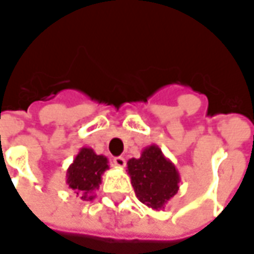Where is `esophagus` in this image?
I'll use <instances>...</instances> for the list:
<instances>
[{"label": "esophagus", "mask_w": 254, "mask_h": 254, "mask_svg": "<svg viewBox=\"0 0 254 254\" xmlns=\"http://www.w3.org/2000/svg\"><path fill=\"white\" fill-rule=\"evenodd\" d=\"M113 164L115 165V167H118V168H124L125 167V164H127V161H125V158L124 157H115L113 160Z\"/></svg>", "instance_id": "34e87169"}]
</instances>
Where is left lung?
<instances>
[{
	"label": "left lung",
	"instance_id": "8db88e82",
	"mask_svg": "<svg viewBox=\"0 0 254 254\" xmlns=\"http://www.w3.org/2000/svg\"><path fill=\"white\" fill-rule=\"evenodd\" d=\"M127 174L137 199L153 210H164L179 189L177 167L164 156L157 144L141 150L139 158L127 161Z\"/></svg>",
	"mask_w": 254,
	"mask_h": 254
}]
</instances>
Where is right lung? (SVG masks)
I'll use <instances>...</instances> for the list:
<instances>
[{
	"label": "right lung",
	"instance_id": "add662e5",
	"mask_svg": "<svg viewBox=\"0 0 254 254\" xmlns=\"http://www.w3.org/2000/svg\"><path fill=\"white\" fill-rule=\"evenodd\" d=\"M108 168L107 157L96 154L90 147H82L66 171V184L76 196L89 201L96 197L94 192L100 188L103 174Z\"/></svg>",
	"mask_w": 254,
	"mask_h": 254
}]
</instances>
